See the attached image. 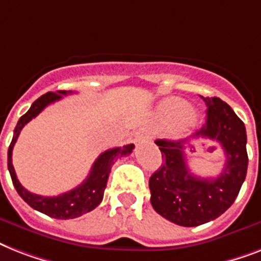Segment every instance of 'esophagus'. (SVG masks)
Segmentation results:
<instances>
[{"label":"esophagus","mask_w":261,"mask_h":261,"mask_svg":"<svg viewBox=\"0 0 261 261\" xmlns=\"http://www.w3.org/2000/svg\"><path fill=\"white\" fill-rule=\"evenodd\" d=\"M146 139H151V133L147 128H141L139 131H137L135 134V141L139 142V141H146Z\"/></svg>","instance_id":"esophagus-1"}]
</instances>
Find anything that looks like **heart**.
Wrapping results in <instances>:
<instances>
[{"label": "heart", "instance_id": "obj_1", "mask_svg": "<svg viewBox=\"0 0 261 261\" xmlns=\"http://www.w3.org/2000/svg\"><path fill=\"white\" fill-rule=\"evenodd\" d=\"M161 115L169 122H176L178 128L188 130L196 122V114L180 98H167L160 107Z\"/></svg>", "mask_w": 261, "mask_h": 261}]
</instances>
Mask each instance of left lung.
<instances>
[{"label": "left lung", "mask_w": 261, "mask_h": 261, "mask_svg": "<svg viewBox=\"0 0 261 261\" xmlns=\"http://www.w3.org/2000/svg\"><path fill=\"white\" fill-rule=\"evenodd\" d=\"M207 119L199 137L221 143L225 167L217 177L202 178L188 169L186 150L191 141H164L160 146L165 163L149 180L151 206L161 217L180 226H199L223 214L237 198L248 169L247 131L230 106L218 97H202ZM192 151V150H191Z\"/></svg>", "instance_id": "8db88e82"}]
</instances>
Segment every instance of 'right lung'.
<instances>
[{
	"label": "right lung",
	"mask_w": 261,
	"mask_h": 261,
	"mask_svg": "<svg viewBox=\"0 0 261 261\" xmlns=\"http://www.w3.org/2000/svg\"><path fill=\"white\" fill-rule=\"evenodd\" d=\"M70 93H73L71 90H67V92L66 90H58L57 93L48 92V93L40 96L38 100H35L30 110L27 111V114H24L18 119L17 126L14 128L13 138L9 145V150H8V169H9L10 177H12L17 194L32 208L57 219H73L94 210L101 203L108 176H110L111 168L114 165L115 160L131 154V151L134 149V145L130 143V145L114 147V149L102 151L92 165L88 177L80 186H77L71 191H67L65 194H61L58 196H42V195L32 194L30 191H27L17 180L13 164H12V151H13L14 143L18 138V134L22 130V127L30 120H32L35 116H38L48 104L61 100L62 96Z\"/></svg>",
	"instance_id": "1"
}]
</instances>
